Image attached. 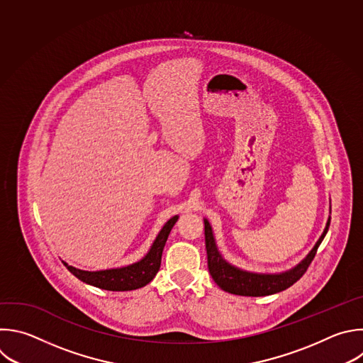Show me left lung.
I'll list each match as a JSON object with an SVG mask.
<instances>
[{
	"instance_id": "obj_1",
	"label": "left lung",
	"mask_w": 363,
	"mask_h": 363,
	"mask_svg": "<svg viewBox=\"0 0 363 363\" xmlns=\"http://www.w3.org/2000/svg\"><path fill=\"white\" fill-rule=\"evenodd\" d=\"M205 223V245H206V255H208V269L212 277V279L216 282V285L223 289L228 294L240 295V296H267L272 295L281 291H285L286 288L292 286L296 281H299L306 269L309 268L311 262L313 261L316 251L325 238L330 218L328 219L326 228L313 247V250L309 252V255L294 269L278 274V275H259V274H251L240 271L228 262L222 259V257L218 252V248L215 245V239L212 235L211 225L206 219H203Z\"/></svg>"
}]
</instances>
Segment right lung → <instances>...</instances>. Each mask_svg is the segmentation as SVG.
Listing matches in <instances>:
<instances>
[{"label":"right lung","mask_w":363,"mask_h":363,"mask_svg":"<svg viewBox=\"0 0 363 363\" xmlns=\"http://www.w3.org/2000/svg\"><path fill=\"white\" fill-rule=\"evenodd\" d=\"M178 220V216L175 215L171 218L161 232L158 233L154 245L151 247L150 252L143 258L140 262L133 264L130 267L124 268H118V269H106V271H98V272H88V271H81L74 267H69L64 262L67 269L77 277L79 281L105 289V291H133L145 286L150 284L157 272L160 271L161 267V257L162 251L165 247V242L168 239V235Z\"/></svg>","instance_id":"right-lung-1"}]
</instances>
